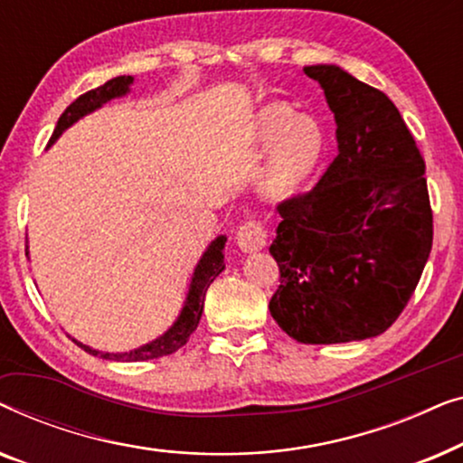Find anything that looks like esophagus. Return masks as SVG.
<instances>
[{
    "label": "esophagus",
    "instance_id": "esophagus-1",
    "mask_svg": "<svg viewBox=\"0 0 463 463\" xmlns=\"http://www.w3.org/2000/svg\"><path fill=\"white\" fill-rule=\"evenodd\" d=\"M236 242L240 246V250L244 252L263 249V246L268 244V225L259 219L246 221L244 225H240V230L236 233Z\"/></svg>",
    "mask_w": 463,
    "mask_h": 463
}]
</instances>
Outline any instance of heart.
<instances>
[{"instance_id":"b5f03b06","label":"heart","mask_w":463,"mask_h":463,"mask_svg":"<svg viewBox=\"0 0 463 463\" xmlns=\"http://www.w3.org/2000/svg\"><path fill=\"white\" fill-rule=\"evenodd\" d=\"M257 141L263 147L278 143L276 175L284 185L303 179L318 162L322 132L309 118H299L288 105L265 107L257 119Z\"/></svg>"}]
</instances>
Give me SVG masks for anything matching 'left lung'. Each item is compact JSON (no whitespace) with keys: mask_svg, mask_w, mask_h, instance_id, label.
Returning <instances> with one entry per match:
<instances>
[{"mask_svg":"<svg viewBox=\"0 0 463 463\" xmlns=\"http://www.w3.org/2000/svg\"><path fill=\"white\" fill-rule=\"evenodd\" d=\"M337 124V156L312 192L278 204L269 312L299 344L377 337L394 325L432 250L426 162L382 90L337 65L303 69Z\"/></svg>","mask_w":463,"mask_h":463,"instance_id":"obj_1","label":"left lung"}]
</instances>
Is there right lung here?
I'll list each match as a JSON object with an SVG mask.
<instances>
[{"mask_svg":"<svg viewBox=\"0 0 463 463\" xmlns=\"http://www.w3.org/2000/svg\"><path fill=\"white\" fill-rule=\"evenodd\" d=\"M132 81H135L132 75H118V78L105 81L103 86L94 88V90H88L86 94H81V97L75 99L59 118V124H56L52 137H50V145H52L56 138H59L62 132L69 128V126H73L75 122H78V119L88 116V113L97 111L99 107L109 103L111 99H118V97H124V94H128ZM225 242H227L225 236H217L211 244H208V249L204 250V255L200 257V261L194 269L192 282H189V290H187L185 303H183L179 318H176L173 322V326H170L164 335H160L157 339L149 341V344H145L141 347H137V350L118 352V354L99 352V350H92L90 345L80 344L78 339H73V341L81 347V350L92 354V356H99L103 360H116V363H141V360H154V358L168 356V354L176 352L179 347L187 344L189 337H192V333L198 328V322L202 318V309H204L206 290H208V287H211V282L214 280V278H217L221 271L225 269V263H223Z\"/></svg>","mask_w":463,"mask_h":463,"instance_id":"1","label":"right lung"}]
</instances>
